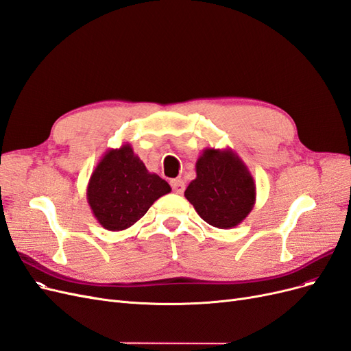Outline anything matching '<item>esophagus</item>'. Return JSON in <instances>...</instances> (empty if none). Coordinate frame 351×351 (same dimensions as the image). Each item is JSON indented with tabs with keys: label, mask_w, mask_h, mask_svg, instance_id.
<instances>
[{
	"label": "esophagus",
	"mask_w": 351,
	"mask_h": 351,
	"mask_svg": "<svg viewBox=\"0 0 351 351\" xmlns=\"http://www.w3.org/2000/svg\"><path fill=\"white\" fill-rule=\"evenodd\" d=\"M171 185H172L173 192H176V194H182V192L185 191V182L182 179H172Z\"/></svg>",
	"instance_id": "34e87169"
}]
</instances>
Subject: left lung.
<instances>
[{
  "mask_svg": "<svg viewBox=\"0 0 351 351\" xmlns=\"http://www.w3.org/2000/svg\"><path fill=\"white\" fill-rule=\"evenodd\" d=\"M197 178L185 198L198 216L219 229L242 223L255 206L256 186L250 169L232 149H206L195 163Z\"/></svg>",
  "mask_w": 351,
  "mask_h": 351,
  "instance_id": "obj_1",
  "label": "left lung"
}]
</instances>
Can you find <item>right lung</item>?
Instances as JSON below:
<instances>
[{"label": "right lung", "mask_w": 351, "mask_h": 351, "mask_svg": "<svg viewBox=\"0 0 351 351\" xmlns=\"http://www.w3.org/2000/svg\"><path fill=\"white\" fill-rule=\"evenodd\" d=\"M171 185L150 173L131 144L109 149L87 185V202L101 228L125 230L137 223L153 202L171 192Z\"/></svg>", "instance_id": "right-lung-1"}]
</instances>
